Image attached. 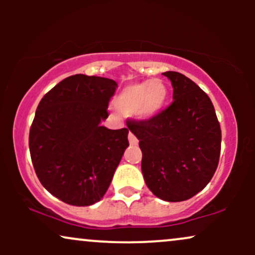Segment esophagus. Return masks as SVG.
Masks as SVG:
<instances>
[{
    "mask_svg": "<svg viewBox=\"0 0 255 255\" xmlns=\"http://www.w3.org/2000/svg\"><path fill=\"white\" fill-rule=\"evenodd\" d=\"M128 139H129V144L130 145H136L137 144L136 136L134 135V134L131 133V131H129V134H128Z\"/></svg>",
    "mask_w": 255,
    "mask_h": 255,
    "instance_id": "34e87169",
    "label": "esophagus"
}]
</instances>
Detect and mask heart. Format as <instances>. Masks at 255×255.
<instances>
[{
	"label": "heart",
	"instance_id": "heart-1",
	"mask_svg": "<svg viewBox=\"0 0 255 255\" xmlns=\"http://www.w3.org/2000/svg\"><path fill=\"white\" fill-rule=\"evenodd\" d=\"M169 90L162 80L145 81L127 86L116 98V107L125 114H134L142 119L156 116L164 108Z\"/></svg>",
	"mask_w": 255,
	"mask_h": 255
}]
</instances>
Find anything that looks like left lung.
<instances>
[{
    "mask_svg": "<svg viewBox=\"0 0 255 255\" xmlns=\"http://www.w3.org/2000/svg\"><path fill=\"white\" fill-rule=\"evenodd\" d=\"M170 79V105L147 120L127 124L139 139L141 170L150 191L176 203L194 197L211 181L218 166L222 131L209 96L177 72Z\"/></svg>",
    "mask_w": 255,
    "mask_h": 255,
    "instance_id": "8db88e82",
    "label": "left lung"
}]
</instances>
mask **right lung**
<instances>
[{
  "instance_id": "obj_1",
  "label": "right lung",
  "mask_w": 255,
  "mask_h": 255,
  "mask_svg": "<svg viewBox=\"0 0 255 255\" xmlns=\"http://www.w3.org/2000/svg\"><path fill=\"white\" fill-rule=\"evenodd\" d=\"M116 89L111 79L75 74L38 104L28 136L32 164L44 188L63 203L101 200L129 146L127 128L101 126Z\"/></svg>"
}]
</instances>
